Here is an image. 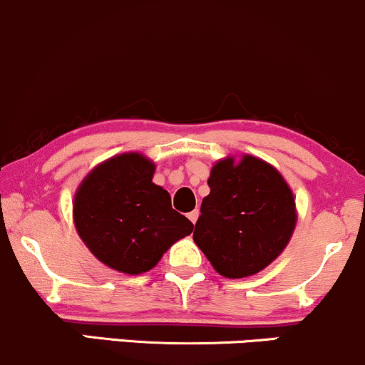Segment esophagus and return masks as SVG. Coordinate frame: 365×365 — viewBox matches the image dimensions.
I'll use <instances>...</instances> for the list:
<instances>
[{
  "label": "esophagus",
  "mask_w": 365,
  "mask_h": 365,
  "mask_svg": "<svg viewBox=\"0 0 365 365\" xmlns=\"http://www.w3.org/2000/svg\"><path fill=\"white\" fill-rule=\"evenodd\" d=\"M198 215H200L198 210H192V212L187 213V218H190L192 224H196V220H198Z\"/></svg>",
  "instance_id": "34e87169"
}]
</instances>
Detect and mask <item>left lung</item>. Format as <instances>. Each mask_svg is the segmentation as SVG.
Here are the masks:
<instances>
[{
    "mask_svg": "<svg viewBox=\"0 0 365 365\" xmlns=\"http://www.w3.org/2000/svg\"><path fill=\"white\" fill-rule=\"evenodd\" d=\"M195 225L196 246L227 278L256 275L278 258L297 222L292 190L268 162L252 155L218 160Z\"/></svg>",
    "mask_w": 365,
    "mask_h": 365,
    "instance_id": "left-lung-1",
    "label": "left lung"
}]
</instances>
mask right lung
I'll use <instances>...</instances> for the list:
<instances>
[{"label":"right lung","instance_id":"1","mask_svg":"<svg viewBox=\"0 0 365 365\" xmlns=\"http://www.w3.org/2000/svg\"><path fill=\"white\" fill-rule=\"evenodd\" d=\"M155 164L121 153L98 164L75 192L76 232L98 261L128 275L148 272L195 225L152 182Z\"/></svg>","mask_w":365,"mask_h":365}]
</instances>
